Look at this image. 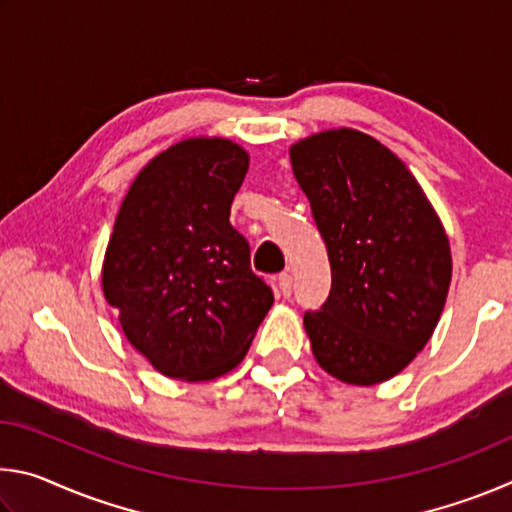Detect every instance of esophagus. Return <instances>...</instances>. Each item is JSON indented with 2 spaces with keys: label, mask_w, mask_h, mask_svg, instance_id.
I'll return each instance as SVG.
<instances>
[{
  "label": "esophagus",
  "mask_w": 512,
  "mask_h": 512,
  "mask_svg": "<svg viewBox=\"0 0 512 512\" xmlns=\"http://www.w3.org/2000/svg\"><path fill=\"white\" fill-rule=\"evenodd\" d=\"M277 289H280V296L289 298L293 291V277L289 273H282L280 277H277Z\"/></svg>",
  "instance_id": "34e87169"
}]
</instances>
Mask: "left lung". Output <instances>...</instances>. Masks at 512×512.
Wrapping results in <instances>:
<instances>
[{"label": "left lung", "mask_w": 512, "mask_h": 512, "mask_svg": "<svg viewBox=\"0 0 512 512\" xmlns=\"http://www.w3.org/2000/svg\"><path fill=\"white\" fill-rule=\"evenodd\" d=\"M289 155L332 266L325 305L305 314L311 352L345 384H381L409 366L443 314V223L406 164L366 133L332 128Z\"/></svg>", "instance_id": "obj_1"}]
</instances>
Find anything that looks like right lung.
<instances>
[{"mask_svg": "<svg viewBox=\"0 0 512 512\" xmlns=\"http://www.w3.org/2000/svg\"><path fill=\"white\" fill-rule=\"evenodd\" d=\"M248 153L225 137H189L137 173L119 207L101 284L137 352L171 379L237 368L273 291L250 268L230 205Z\"/></svg>", "mask_w": 512, "mask_h": 512, "instance_id": "1", "label": "right lung"}]
</instances>
